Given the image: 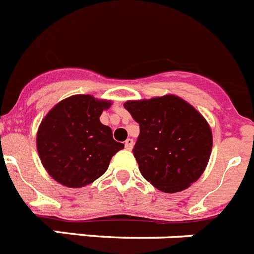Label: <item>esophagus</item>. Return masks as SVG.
Returning a JSON list of instances; mask_svg holds the SVG:
<instances>
[{
    "mask_svg": "<svg viewBox=\"0 0 254 254\" xmlns=\"http://www.w3.org/2000/svg\"><path fill=\"white\" fill-rule=\"evenodd\" d=\"M125 147L126 150H132V147H133V140L132 138H127L125 142Z\"/></svg>",
    "mask_w": 254,
    "mask_h": 254,
    "instance_id": "esophagus-1",
    "label": "esophagus"
}]
</instances>
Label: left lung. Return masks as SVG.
<instances>
[{
	"label": "left lung",
	"mask_w": 254,
	"mask_h": 254,
	"mask_svg": "<svg viewBox=\"0 0 254 254\" xmlns=\"http://www.w3.org/2000/svg\"><path fill=\"white\" fill-rule=\"evenodd\" d=\"M140 125L133 155L141 174L158 190L174 193L201 177L210 159V126L190 104L174 95L126 102Z\"/></svg>",
	"instance_id": "left-lung-1"
}]
</instances>
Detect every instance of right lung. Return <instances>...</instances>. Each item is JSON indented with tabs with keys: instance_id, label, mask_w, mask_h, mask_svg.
Wrapping results in <instances>:
<instances>
[{
	"instance_id": "obj_1",
	"label": "right lung",
	"mask_w": 254,
	"mask_h": 254,
	"mask_svg": "<svg viewBox=\"0 0 254 254\" xmlns=\"http://www.w3.org/2000/svg\"><path fill=\"white\" fill-rule=\"evenodd\" d=\"M111 102L73 95L44 117L37 133L40 160L52 178L69 188L90 185L102 177L112 156L125 145L113 138L99 117Z\"/></svg>"
}]
</instances>
